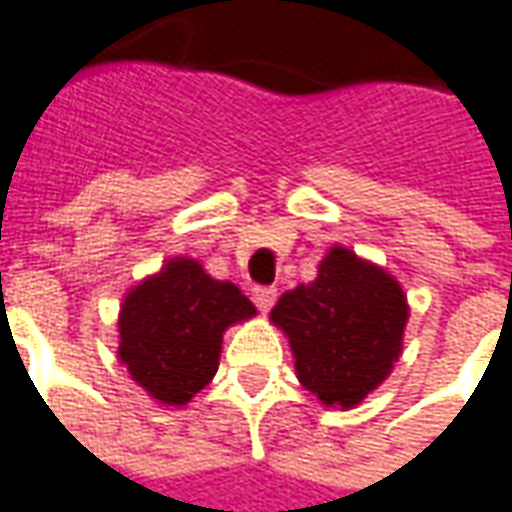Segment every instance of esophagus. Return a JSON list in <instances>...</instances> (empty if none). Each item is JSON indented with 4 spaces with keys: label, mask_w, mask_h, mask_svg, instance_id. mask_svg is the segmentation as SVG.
Masks as SVG:
<instances>
[{
    "label": "esophagus",
    "mask_w": 512,
    "mask_h": 512,
    "mask_svg": "<svg viewBox=\"0 0 512 512\" xmlns=\"http://www.w3.org/2000/svg\"><path fill=\"white\" fill-rule=\"evenodd\" d=\"M278 292L273 287H253V303L262 309V312H270L273 309V303H276Z\"/></svg>",
    "instance_id": "1"
}]
</instances>
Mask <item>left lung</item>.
<instances>
[{
    "instance_id": "1",
    "label": "left lung",
    "mask_w": 512,
    "mask_h": 512,
    "mask_svg": "<svg viewBox=\"0 0 512 512\" xmlns=\"http://www.w3.org/2000/svg\"><path fill=\"white\" fill-rule=\"evenodd\" d=\"M407 295L354 250L331 248L312 284L284 292L270 320L287 334L301 384L326 407H357L401 357Z\"/></svg>"
}]
</instances>
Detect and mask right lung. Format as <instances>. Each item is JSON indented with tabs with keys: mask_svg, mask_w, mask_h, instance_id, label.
<instances>
[{
	"mask_svg": "<svg viewBox=\"0 0 512 512\" xmlns=\"http://www.w3.org/2000/svg\"><path fill=\"white\" fill-rule=\"evenodd\" d=\"M253 315L236 284L178 256L125 295L116 354L158 404L183 407L220 368L225 329Z\"/></svg>",
	"mask_w": 512,
	"mask_h": 512,
	"instance_id": "obj_1",
	"label": "right lung"
}]
</instances>
